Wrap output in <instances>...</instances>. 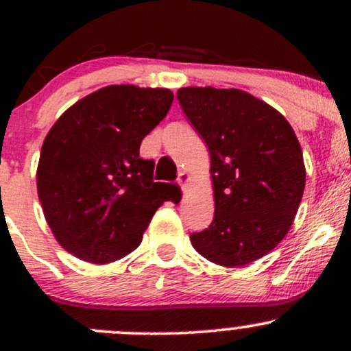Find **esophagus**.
I'll use <instances>...</instances> for the list:
<instances>
[{
  "label": "esophagus",
  "mask_w": 351,
  "mask_h": 351,
  "mask_svg": "<svg viewBox=\"0 0 351 351\" xmlns=\"http://www.w3.org/2000/svg\"><path fill=\"white\" fill-rule=\"evenodd\" d=\"M189 181H191V176H189V173L181 171L180 175H178V183H180V186L183 188V189H186L188 184H189Z\"/></svg>",
  "instance_id": "34e87169"
}]
</instances>
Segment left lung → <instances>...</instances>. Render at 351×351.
Here are the masks:
<instances>
[{"instance_id":"obj_1","label":"left lung","mask_w":351,"mask_h":351,"mask_svg":"<svg viewBox=\"0 0 351 351\" xmlns=\"http://www.w3.org/2000/svg\"><path fill=\"white\" fill-rule=\"evenodd\" d=\"M183 112L211 156L215 217L189 236L193 247L224 267L271 252L291 229L305 188V165L291 123L239 88L181 87Z\"/></svg>"}]
</instances>
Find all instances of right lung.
<instances>
[{"mask_svg": "<svg viewBox=\"0 0 351 351\" xmlns=\"http://www.w3.org/2000/svg\"><path fill=\"white\" fill-rule=\"evenodd\" d=\"M170 88L107 86L77 100L44 138L36 181L47 224L72 256L110 264L135 251L173 189L153 183L140 143L167 117Z\"/></svg>", "mask_w": 351, "mask_h": 351, "instance_id": "1", "label": "right lung"}]
</instances>
